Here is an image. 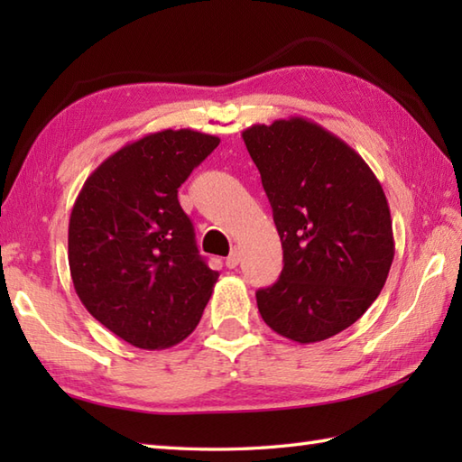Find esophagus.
Segmentation results:
<instances>
[{"mask_svg":"<svg viewBox=\"0 0 462 462\" xmlns=\"http://www.w3.org/2000/svg\"><path fill=\"white\" fill-rule=\"evenodd\" d=\"M240 263V252L238 250H232L230 252V256L226 258V268H230V270H234Z\"/></svg>","mask_w":462,"mask_h":462,"instance_id":"1","label":"esophagus"}]
</instances>
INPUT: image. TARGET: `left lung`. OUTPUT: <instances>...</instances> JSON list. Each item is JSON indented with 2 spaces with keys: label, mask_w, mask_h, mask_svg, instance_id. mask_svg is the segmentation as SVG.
I'll use <instances>...</instances> for the list:
<instances>
[{
  "label": "left lung",
  "mask_w": 462,
  "mask_h": 462,
  "mask_svg": "<svg viewBox=\"0 0 462 462\" xmlns=\"http://www.w3.org/2000/svg\"><path fill=\"white\" fill-rule=\"evenodd\" d=\"M272 204L283 270L256 291L262 319L298 343L329 339L377 300L395 256L369 164L321 125L290 116L242 133Z\"/></svg>",
  "instance_id": "8db88e82"
}]
</instances>
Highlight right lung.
Segmentation results:
<instances>
[{
	"instance_id": "obj_1",
	"label": "right lung",
	"mask_w": 462,
	"mask_h": 462,
	"mask_svg": "<svg viewBox=\"0 0 462 462\" xmlns=\"http://www.w3.org/2000/svg\"><path fill=\"white\" fill-rule=\"evenodd\" d=\"M218 143L192 129L144 134L97 166L73 204L77 296L134 347L166 349L189 337L218 282L179 202L180 184Z\"/></svg>"
}]
</instances>
